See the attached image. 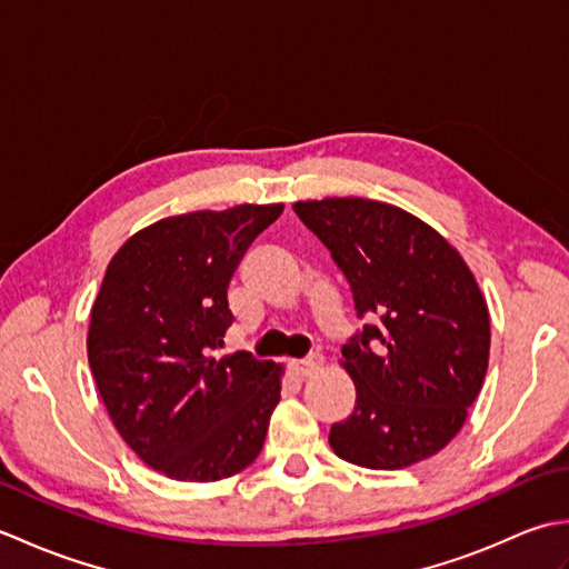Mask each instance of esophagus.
<instances>
[{
  "mask_svg": "<svg viewBox=\"0 0 569 569\" xmlns=\"http://www.w3.org/2000/svg\"><path fill=\"white\" fill-rule=\"evenodd\" d=\"M320 365H322V357H320V355H310V357H306V359L291 361V371L296 373L298 379H303V377H310L312 371H318Z\"/></svg>",
  "mask_w": 569,
  "mask_h": 569,
  "instance_id": "34e87169",
  "label": "esophagus"
}]
</instances>
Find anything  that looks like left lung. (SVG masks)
<instances>
[{"instance_id": "1", "label": "left lung", "mask_w": 569, "mask_h": 569, "mask_svg": "<svg viewBox=\"0 0 569 569\" xmlns=\"http://www.w3.org/2000/svg\"><path fill=\"white\" fill-rule=\"evenodd\" d=\"M352 288L342 347L357 386L352 416L330 428L337 457L367 469L428 459L467 420L489 367V310L459 251L410 212L365 198L293 204Z\"/></svg>"}]
</instances>
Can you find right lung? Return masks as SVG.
<instances>
[{"instance_id":"add662e5","label":"right lung","mask_w":569,"mask_h":569,"mask_svg":"<svg viewBox=\"0 0 569 569\" xmlns=\"http://www.w3.org/2000/svg\"><path fill=\"white\" fill-rule=\"evenodd\" d=\"M283 204L166 217L114 253L92 306L88 361L124 442L178 481L232 477L259 457L281 367L217 357L232 325L227 288Z\"/></svg>"}]
</instances>
